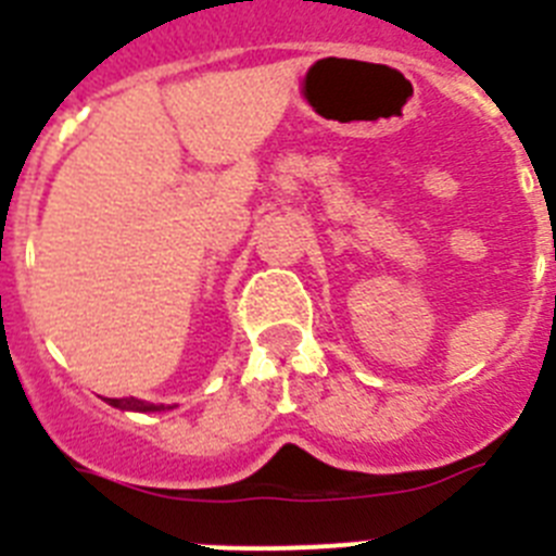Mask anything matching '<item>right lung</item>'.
Here are the masks:
<instances>
[{
  "label": "right lung",
  "instance_id": "add662e5",
  "mask_svg": "<svg viewBox=\"0 0 556 556\" xmlns=\"http://www.w3.org/2000/svg\"><path fill=\"white\" fill-rule=\"evenodd\" d=\"M108 404L116 406V409H130V412H164L172 409V406L164 404H147V401H139V397H108Z\"/></svg>",
  "mask_w": 556,
  "mask_h": 556
}]
</instances>
